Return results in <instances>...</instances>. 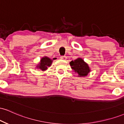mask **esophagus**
Returning a JSON list of instances; mask_svg holds the SVG:
<instances>
[{
  "label": "esophagus",
  "instance_id": "obj_1",
  "mask_svg": "<svg viewBox=\"0 0 124 124\" xmlns=\"http://www.w3.org/2000/svg\"><path fill=\"white\" fill-rule=\"evenodd\" d=\"M61 59H62V60L65 61V60H66L67 57H66V56H61Z\"/></svg>",
  "mask_w": 124,
  "mask_h": 124
}]
</instances>
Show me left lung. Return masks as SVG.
Instances as JSON below:
<instances>
[{"label": "left lung", "mask_w": 124, "mask_h": 124, "mask_svg": "<svg viewBox=\"0 0 124 124\" xmlns=\"http://www.w3.org/2000/svg\"><path fill=\"white\" fill-rule=\"evenodd\" d=\"M69 63L72 70L78 74V77L87 76L91 71L89 65L81 58L72 61Z\"/></svg>", "instance_id": "obj_1"}]
</instances>
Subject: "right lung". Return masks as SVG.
Returning a JSON list of instances; mask_svg holds the SVG:
<instances>
[{"label":"right lung","mask_w":124,"mask_h":124,"mask_svg":"<svg viewBox=\"0 0 124 124\" xmlns=\"http://www.w3.org/2000/svg\"><path fill=\"white\" fill-rule=\"evenodd\" d=\"M55 59L54 58L53 59H51V58H48V56H44L41 59L40 62L38 63L36 66V69H40L42 71H45L48 69V67H50L52 65L53 60Z\"/></svg>","instance_id":"1"}]
</instances>
